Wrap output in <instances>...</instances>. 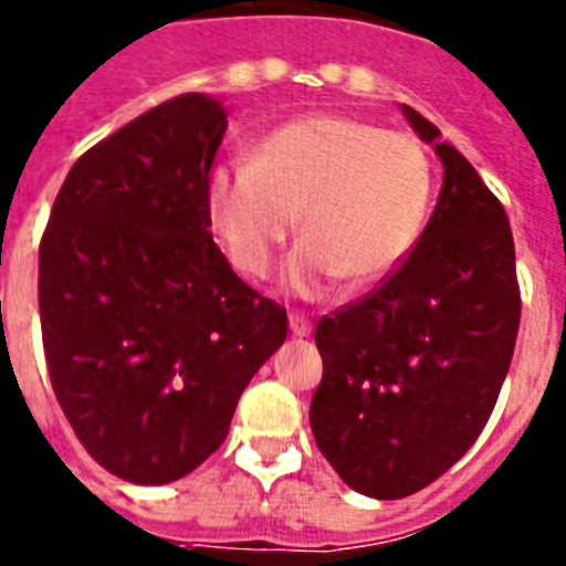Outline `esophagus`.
Segmentation results:
<instances>
[{"label": "esophagus", "mask_w": 566, "mask_h": 566, "mask_svg": "<svg viewBox=\"0 0 566 566\" xmlns=\"http://www.w3.org/2000/svg\"><path fill=\"white\" fill-rule=\"evenodd\" d=\"M289 328H292L294 337H308V334H312V319H308L306 314L292 312L289 314Z\"/></svg>", "instance_id": "esophagus-1"}]
</instances>
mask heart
Returning a JSON list of instances; mask_svg holds the SVG:
<instances>
[{"instance_id":"b5f03b06","label":"heart","mask_w":566,"mask_h":566,"mask_svg":"<svg viewBox=\"0 0 566 566\" xmlns=\"http://www.w3.org/2000/svg\"><path fill=\"white\" fill-rule=\"evenodd\" d=\"M431 198V158L417 138L334 113L269 129L247 164L212 169L207 187L214 238L247 277L272 272L297 221L306 240L286 283L306 297L339 277L352 292L391 277L417 249Z\"/></svg>"}]
</instances>
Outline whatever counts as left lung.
<instances>
[{"label": "left lung", "mask_w": 566, "mask_h": 566, "mask_svg": "<svg viewBox=\"0 0 566 566\" xmlns=\"http://www.w3.org/2000/svg\"><path fill=\"white\" fill-rule=\"evenodd\" d=\"M444 167L437 209L402 266L317 323V448L348 488L402 499L479 439L516 348L522 297L499 198L439 129L402 104Z\"/></svg>", "instance_id": "8db88e82"}]
</instances>
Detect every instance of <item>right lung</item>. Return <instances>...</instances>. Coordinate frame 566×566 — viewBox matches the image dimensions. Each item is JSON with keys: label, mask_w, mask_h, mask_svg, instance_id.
<instances>
[{"label": "right lung", "mask_w": 566, "mask_h": 566, "mask_svg": "<svg viewBox=\"0 0 566 566\" xmlns=\"http://www.w3.org/2000/svg\"><path fill=\"white\" fill-rule=\"evenodd\" d=\"M227 109L169 98L73 164L39 247L50 382L87 453L124 482L192 473L289 332L232 272L207 187Z\"/></svg>", "instance_id": "obj_1"}]
</instances>
